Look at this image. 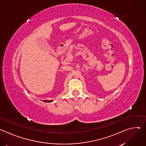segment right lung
Instances as JSON below:
<instances>
[{"mask_svg": "<svg viewBox=\"0 0 146 146\" xmlns=\"http://www.w3.org/2000/svg\"><path fill=\"white\" fill-rule=\"evenodd\" d=\"M43 102H52V100H43Z\"/></svg>", "mask_w": 146, "mask_h": 146, "instance_id": "add662e5", "label": "right lung"}]
</instances>
